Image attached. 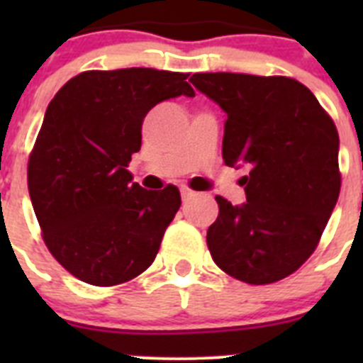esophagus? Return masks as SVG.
Segmentation results:
<instances>
[{
  "label": "esophagus",
  "instance_id": "34e87169",
  "mask_svg": "<svg viewBox=\"0 0 363 363\" xmlns=\"http://www.w3.org/2000/svg\"><path fill=\"white\" fill-rule=\"evenodd\" d=\"M192 196H194V192H192L191 189H182V200L187 201V200H191Z\"/></svg>",
  "mask_w": 363,
  "mask_h": 363
}]
</instances>
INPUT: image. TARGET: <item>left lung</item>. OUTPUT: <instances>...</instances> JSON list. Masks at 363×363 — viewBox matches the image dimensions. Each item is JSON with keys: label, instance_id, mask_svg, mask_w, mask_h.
I'll list each match as a JSON object with an SVG mask.
<instances>
[{"label": "left lung", "instance_id": "8db88e82", "mask_svg": "<svg viewBox=\"0 0 363 363\" xmlns=\"http://www.w3.org/2000/svg\"><path fill=\"white\" fill-rule=\"evenodd\" d=\"M227 114L223 162L249 169L247 201L216 196L207 230L214 264L245 284L284 280L320 242L340 194L338 130L306 85L285 76L192 74Z\"/></svg>", "mask_w": 363, "mask_h": 363}]
</instances>
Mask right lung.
I'll return each mask as SVG.
<instances>
[{"label":"right lung","mask_w":363,"mask_h":363,"mask_svg":"<svg viewBox=\"0 0 363 363\" xmlns=\"http://www.w3.org/2000/svg\"><path fill=\"white\" fill-rule=\"evenodd\" d=\"M187 76L143 67L86 70L47 107L28 158V194L49 251L78 280L123 284L158 255L179 191H147L127 167L142 147L147 112L194 96Z\"/></svg>","instance_id":"obj_1"}]
</instances>
